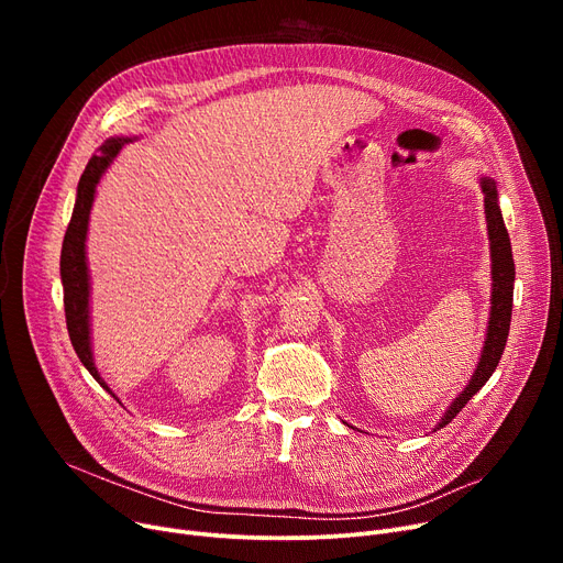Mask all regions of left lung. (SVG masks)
<instances>
[{"instance_id": "8db88e82", "label": "left lung", "mask_w": 563, "mask_h": 563, "mask_svg": "<svg viewBox=\"0 0 563 563\" xmlns=\"http://www.w3.org/2000/svg\"><path fill=\"white\" fill-rule=\"evenodd\" d=\"M484 189V202H486V221H488V240H490V257H493V308H490V323H488V335L484 344V353L479 358V365L472 374L467 388L456 397V401L450 406L445 412V418L440 420L438 429L450 424L461 408L475 397L484 386L486 380L493 376L501 353H505L507 338H509V327H511V308H514V280H516V266H514V255H511V242H509V232L505 225V219H501L499 205H497V189L495 183L484 177L482 180Z\"/></svg>"}]
</instances>
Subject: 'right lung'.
Returning a JSON list of instances; mask_svg holds the SVG:
<instances>
[{
    "label": "right lung",
    "mask_w": 563,
    "mask_h": 563,
    "mask_svg": "<svg viewBox=\"0 0 563 563\" xmlns=\"http://www.w3.org/2000/svg\"><path fill=\"white\" fill-rule=\"evenodd\" d=\"M130 139H109L100 145L98 155L88 159L79 185H77V200L73 219L68 223L64 249H62V283H64V308H66V327L70 342L75 346V353L84 367L91 372V376L100 383L104 390L107 383L100 378L93 353H91V338H88V269H86V228H88V214H91V205L96 196V187L100 183L102 173L111 164V159L121 151L123 143ZM111 393V390H109Z\"/></svg>",
    "instance_id": "right-lung-1"
}]
</instances>
